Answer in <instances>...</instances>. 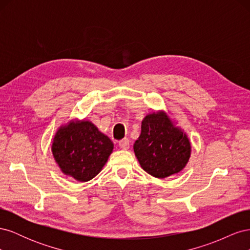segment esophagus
<instances>
[{"label":"esophagus","mask_w":250,"mask_h":250,"mask_svg":"<svg viewBox=\"0 0 250 250\" xmlns=\"http://www.w3.org/2000/svg\"><path fill=\"white\" fill-rule=\"evenodd\" d=\"M119 147H120L121 149H123V150L129 149V140H128V139L121 140V141L119 142Z\"/></svg>","instance_id":"obj_1"}]
</instances>
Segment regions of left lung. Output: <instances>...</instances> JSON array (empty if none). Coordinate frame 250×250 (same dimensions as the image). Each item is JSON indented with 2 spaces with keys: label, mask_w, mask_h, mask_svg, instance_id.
Masks as SVG:
<instances>
[{
  "label": "left lung",
  "mask_w": 250,
  "mask_h": 250,
  "mask_svg": "<svg viewBox=\"0 0 250 250\" xmlns=\"http://www.w3.org/2000/svg\"><path fill=\"white\" fill-rule=\"evenodd\" d=\"M133 150L144 170L156 178H166L186 167L191 144L165 112H153L144 118Z\"/></svg>",
  "instance_id": "obj_1"
}]
</instances>
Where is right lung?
<instances>
[{
  "instance_id": "obj_1",
  "label": "right lung",
  "mask_w": 250,
  "mask_h": 250,
  "mask_svg": "<svg viewBox=\"0 0 250 250\" xmlns=\"http://www.w3.org/2000/svg\"><path fill=\"white\" fill-rule=\"evenodd\" d=\"M112 149L110 139L84 120L60 127L52 144L59 168L81 183L93 179L102 170Z\"/></svg>"
}]
</instances>
